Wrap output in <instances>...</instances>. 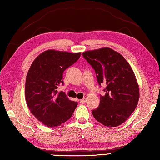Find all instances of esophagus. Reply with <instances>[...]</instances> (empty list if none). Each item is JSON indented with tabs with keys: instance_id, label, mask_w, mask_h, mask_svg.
Returning <instances> with one entry per match:
<instances>
[{
	"instance_id": "34e87169",
	"label": "esophagus",
	"mask_w": 160,
	"mask_h": 160,
	"mask_svg": "<svg viewBox=\"0 0 160 160\" xmlns=\"http://www.w3.org/2000/svg\"><path fill=\"white\" fill-rule=\"evenodd\" d=\"M79 102H81V103H84V102H86V98H83V99H80Z\"/></svg>"
}]
</instances>
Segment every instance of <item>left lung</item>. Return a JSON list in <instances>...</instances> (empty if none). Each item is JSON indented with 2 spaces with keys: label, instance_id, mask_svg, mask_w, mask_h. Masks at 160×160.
Instances as JSON below:
<instances>
[{
  "label": "left lung",
  "instance_id": "left-lung-1",
  "mask_svg": "<svg viewBox=\"0 0 160 160\" xmlns=\"http://www.w3.org/2000/svg\"><path fill=\"white\" fill-rule=\"evenodd\" d=\"M83 56L94 68L99 85L104 84V95L92 113L107 127L122 124L136 108L139 88L130 65L120 53L108 47L86 51Z\"/></svg>",
  "mask_w": 160,
  "mask_h": 160
}]
</instances>
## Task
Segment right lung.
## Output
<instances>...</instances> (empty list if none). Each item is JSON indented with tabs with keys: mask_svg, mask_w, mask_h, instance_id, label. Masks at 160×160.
<instances>
[{
	"mask_svg": "<svg viewBox=\"0 0 160 160\" xmlns=\"http://www.w3.org/2000/svg\"><path fill=\"white\" fill-rule=\"evenodd\" d=\"M80 56V52L49 49L36 57L29 68L25 85L26 104L32 115L47 127L64 123L77 108V102L57 89L63 84V72Z\"/></svg>",
	"mask_w": 160,
	"mask_h": 160,
	"instance_id": "add662e5",
	"label": "right lung"
}]
</instances>
